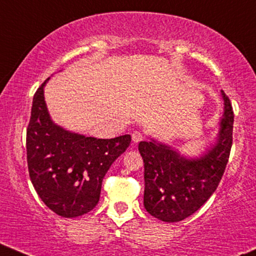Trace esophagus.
<instances>
[{
  "mask_svg": "<svg viewBox=\"0 0 256 256\" xmlns=\"http://www.w3.org/2000/svg\"><path fill=\"white\" fill-rule=\"evenodd\" d=\"M143 139H144L143 134H142L139 131H134V134H132V142H134V144L139 143V142H142V140H143Z\"/></svg>",
  "mask_w": 256,
  "mask_h": 256,
  "instance_id": "esophagus-1",
  "label": "esophagus"
}]
</instances>
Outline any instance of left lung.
<instances>
[{
	"label": "left lung",
	"instance_id": "obj_1",
	"mask_svg": "<svg viewBox=\"0 0 256 256\" xmlns=\"http://www.w3.org/2000/svg\"><path fill=\"white\" fill-rule=\"evenodd\" d=\"M221 93L224 113L218 140L200 157L186 158L154 139L139 143L144 160V206L154 218L182 221L204 204L218 186L230 154L234 125L230 100Z\"/></svg>",
	"mask_w": 256,
	"mask_h": 256
}]
</instances>
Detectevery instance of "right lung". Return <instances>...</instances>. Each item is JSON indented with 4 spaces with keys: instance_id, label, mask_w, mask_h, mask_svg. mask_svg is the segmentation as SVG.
Returning <instances> with one entry per match:
<instances>
[{
    "instance_id": "1",
    "label": "right lung",
    "mask_w": 256,
    "mask_h": 256,
    "mask_svg": "<svg viewBox=\"0 0 256 256\" xmlns=\"http://www.w3.org/2000/svg\"><path fill=\"white\" fill-rule=\"evenodd\" d=\"M47 80L35 92L27 128L29 177L48 208L62 218H78L98 204L104 176L128 148L131 136L96 139L56 125L44 102Z\"/></svg>"
}]
</instances>
